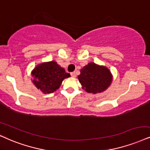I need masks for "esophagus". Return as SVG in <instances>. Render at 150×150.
<instances>
[{
    "label": "esophagus",
    "instance_id": "1",
    "mask_svg": "<svg viewBox=\"0 0 150 150\" xmlns=\"http://www.w3.org/2000/svg\"><path fill=\"white\" fill-rule=\"evenodd\" d=\"M71 75L73 77H76V73H75V72H73V73H71Z\"/></svg>",
    "mask_w": 150,
    "mask_h": 150
}]
</instances>
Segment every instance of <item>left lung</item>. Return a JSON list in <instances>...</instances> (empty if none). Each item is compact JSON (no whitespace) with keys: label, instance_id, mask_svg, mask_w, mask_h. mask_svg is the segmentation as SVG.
I'll use <instances>...</instances> for the list:
<instances>
[{"label":"left lung","instance_id":"obj_1","mask_svg":"<svg viewBox=\"0 0 150 150\" xmlns=\"http://www.w3.org/2000/svg\"><path fill=\"white\" fill-rule=\"evenodd\" d=\"M112 75L107 67L88 63L80 71L78 79L82 88L90 93L105 91L112 82Z\"/></svg>","mask_w":150,"mask_h":150}]
</instances>
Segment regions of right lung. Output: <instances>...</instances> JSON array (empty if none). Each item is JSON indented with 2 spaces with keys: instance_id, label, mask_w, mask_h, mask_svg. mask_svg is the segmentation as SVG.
<instances>
[{
  "instance_id": "1",
  "label": "right lung",
  "mask_w": 150,
  "mask_h": 150,
  "mask_svg": "<svg viewBox=\"0 0 150 150\" xmlns=\"http://www.w3.org/2000/svg\"><path fill=\"white\" fill-rule=\"evenodd\" d=\"M33 82L43 93H50L59 88L64 79L71 77L54 61L43 62L32 71Z\"/></svg>"
}]
</instances>
